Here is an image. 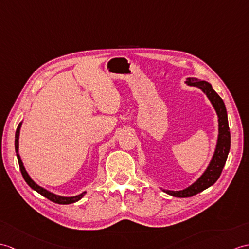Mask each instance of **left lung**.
Wrapping results in <instances>:
<instances>
[{"label":"left lung","mask_w":249,"mask_h":249,"mask_svg":"<svg viewBox=\"0 0 249 249\" xmlns=\"http://www.w3.org/2000/svg\"><path fill=\"white\" fill-rule=\"evenodd\" d=\"M187 86L195 87L203 91V93L210 101L211 105L214 109L217 115L218 122V134L216 139V144L214 153L212 155L209 164L206 167L203 174H201L196 180L190 184L189 187L179 191H172L166 189H161L166 194L174 196V197H191L197 193L203 192L204 190L214 184L226 163L228 154L230 151V130L228 125L227 110L225 104L216 92L213 90L212 85L205 79H199L196 77H188L186 82Z\"/></svg>","instance_id":"left-lung-1"}]
</instances>
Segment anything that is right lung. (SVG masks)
<instances>
[{
	"instance_id": "1",
	"label": "right lung",
	"mask_w": 249,
	"mask_h": 249,
	"mask_svg": "<svg viewBox=\"0 0 249 249\" xmlns=\"http://www.w3.org/2000/svg\"><path fill=\"white\" fill-rule=\"evenodd\" d=\"M21 126H22V122H20V124L18 125V128L16 130V136H15V149H16V154H17V158H18V162H19V166H20V171L22 173V176L24 178V180L26 181V183L30 186L33 190L36 191L39 194H41L42 196H44L45 198L50 199L51 201H53V203L56 204H59V205H69V204H73V203H76L79 199H82L85 194L87 193L86 191L83 193H80L78 195H75V196H61L58 194H55L53 192H51V191L46 190L45 188L39 186L38 183L35 182L33 180V178L28 174L24 164H23V161L20 157V154H19V138H20V129H21Z\"/></svg>"
}]
</instances>
